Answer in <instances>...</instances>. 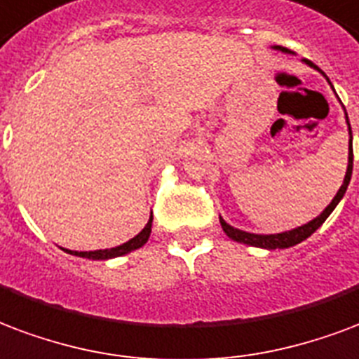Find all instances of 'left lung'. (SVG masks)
Here are the masks:
<instances>
[{
	"instance_id": "obj_1",
	"label": "left lung",
	"mask_w": 359,
	"mask_h": 359,
	"mask_svg": "<svg viewBox=\"0 0 359 359\" xmlns=\"http://www.w3.org/2000/svg\"><path fill=\"white\" fill-rule=\"evenodd\" d=\"M274 49L281 53H291L289 49L285 47H280V45H274ZM310 66H314L312 62H308ZM316 68V66H314ZM346 116V112H344ZM346 123H348V116H346ZM348 135H350V152H348V167H346V175H344V180H342V187L339 188V192L337 196L333 198V201L329 203L323 211H321L316 219H312L310 222L306 224H302L299 228H293V230H287V232H281V233H251V232H245V230H240V228H233L228 224L226 220L219 217L220 219V226L224 230L228 238L233 241H238V243H245V245H253V247H262V249H287V247H293L297 243H301L304 241L306 238H310L312 233L318 230V228L325 222L329 215L333 213V209L339 205V201L342 200V196L346 192V188H348V182H350V177H352V161H354V154H352V129H350V123H348Z\"/></svg>"
}]
</instances>
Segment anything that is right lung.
I'll use <instances>...</instances> for the list:
<instances>
[{
    "label": "right lung",
    "instance_id": "add662e5",
    "mask_svg": "<svg viewBox=\"0 0 359 359\" xmlns=\"http://www.w3.org/2000/svg\"><path fill=\"white\" fill-rule=\"evenodd\" d=\"M150 232H152V215L150 219L146 222V226L140 230L135 238H131L126 243H121L118 247H112V249H97V251H70V249H65L66 253L76 255V257H83V259H93V261H106V259H114V257H121V255H127L139 249L148 241L150 238Z\"/></svg>",
    "mask_w": 359,
    "mask_h": 359
}]
</instances>
